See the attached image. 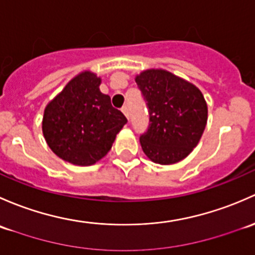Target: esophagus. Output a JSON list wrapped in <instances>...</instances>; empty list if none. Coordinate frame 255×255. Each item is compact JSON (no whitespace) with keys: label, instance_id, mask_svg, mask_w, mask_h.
Wrapping results in <instances>:
<instances>
[{"label":"esophagus","instance_id":"34e87169","mask_svg":"<svg viewBox=\"0 0 255 255\" xmlns=\"http://www.w3.org/2000/svg\"><path fill=\"white\" fill-rule=\"evenodd\" d=\"M122 112L124 113V115H125V117L128 118H128H130V114H128V108L127 106L123 107V108H122Z\"/></svg>","mask_w":255,"mask_h":255}]
</instances>
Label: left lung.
Here are the masks:
<instances>
[{
  "instance_id": "8db88e82",
  "label": "left lung",
  "mask_w": 255,
  "mask_h": 255,
  "mask_svg": "<svg viewBox=\"0 0 255 255\" xmlns=\"http://www.w3.org/2000/svg\"><path fill=\"white\" fill-rule=\"evenodd\" d=\"M135 81L149 115L148 128L140 136L145 154L158 164L184 159L206 127L207 106L200 89L166 70H146Z\"/></svg>"
}]
</instances>
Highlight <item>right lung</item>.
Listing matches in <instances>:
<instances>
[{"label":"right lung","mask_w":255,"mask_h":255,"mask_svg":"<svg viewBox=\"0 0 255 255\" xmlns=\"http://www.w3.org/2000/svg\"><path fill=\"white\" fill-rule=\"evenodd\" d=\"M99 85L96 73L81 72L44 110L46 143L56 156L76 166H91L103 158L128 123Z\"/></svg>","instance_id":"right-lung-1"}]
</instances>
